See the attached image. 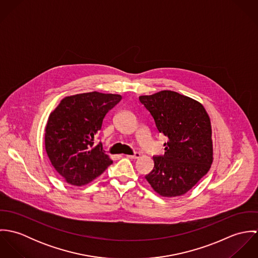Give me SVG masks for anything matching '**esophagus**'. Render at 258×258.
<instances>
[{
  "instance_id": "obj_1",
  "label": "esophagus",
  "mask_w": 258,
  "mask_h": 258,
  "mask_svg": "<svg viewBox=\"0 0 258 258\" xmlns=\"http://www.w3.org/2000/svg\"><path fill=\"white\" fill-rule=\"evenodd\" d=\"M127 158L129 159H138L140 157V153L139 152H135L133 155H126Z\"/></svg>"
}]
</instances>
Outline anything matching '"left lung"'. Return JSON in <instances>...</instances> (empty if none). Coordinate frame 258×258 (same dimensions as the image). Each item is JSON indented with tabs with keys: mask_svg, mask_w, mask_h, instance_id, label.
Returning <instances> with one entry per match:
<instances>
[{
	"mask_svg": "<svg viewBox=\"0 0 258 258\" xmlns=\"http://www.w3.org/2000/svg\"><path fill=\"white\" fill-rule=\"evenodd\" d=\"M158 131L168 137L165 154L154 156V169L145 179L162 197L188 191L213 163L211 120L204 106L171 90L139 97Z\"/></svg>",
	"mask_w": 258,
	"mask_h": 258,
	"instance_id": "8db88e82",
	"label": "left lung"
}]
</instances>
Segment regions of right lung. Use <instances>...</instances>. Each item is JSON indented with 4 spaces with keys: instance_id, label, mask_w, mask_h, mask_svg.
<instances>
[{
    "instance_id": "right-lung-1",
    "label": "right lung",
    "mask_w": 258,
    "mask_h": 258,
    "mask_svg": "<svg viewBox=\"0 0 258 258\" xmlns=\"http://www.w3.org/2000/svg\"><path fill=\"white\" fill-rule=\"evenodd\" d=\"M119 94L97 91L63 98L48 117L44 133L46 154L64 181L83 185L100 176L113 161L94 141L105 115L120 100Z\"/></svg>"
}]
</instances>
